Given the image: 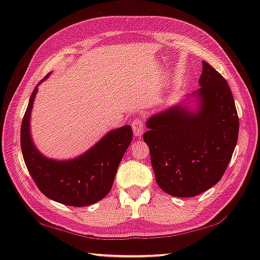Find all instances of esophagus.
I'll use <instances>...</instances> for the list:
<instances>
[{
	"mask_svg": "<svg viewBox=\"0 0 260 260\" xmlns=\"http://www.w3.org/2000/svg\"><path fill=\"white\" fill-rule=\"evenodd\" d=\"M132 128H133L135 136H141L144 131V122L140 118H135L132 121Z\"/></svg>",
	"mask_w": 260,
	"mask_h": 260,
	"instance_id": "34e87169",
	"label": "esophagus"
}]
</instances>
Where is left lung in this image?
I'll list each match as a JSON object with an SVG mask.
<instances>
[{"instance_id":"left-lung-1","label":"left lung","mask_w":260,"mask_h":260,"mask_svg":"<svg viewBox=\"0 0 260 260\" xmlns=\"http://www.w3.org/2000/svg\"><path fill=\"white\" fill-rule=\"evenodd\" d=\"M199 82V111L167 109L149 118L143 134L158 186L177 197L197 196L214 186L239 136V116L225 78L203 61Z\"/></svg>"}]
</instances>
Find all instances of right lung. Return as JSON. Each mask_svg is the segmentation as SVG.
<instances>
[{
    "label": "right lung",
    "instance_id": "obj_1",
    "mask_svg": "<svg viewBox=\"0 0 260 260\" xmlns=\"http://www.w3.org/2000/svg\"><path fill=\"white\" fill-rule=\"evenodd\" d=\"M37 90L38 86L30 95L20 129L21 152L33 181L48 199L65 205L81 208L103 200L111 190L118 166L133 139L132 127L111 131L76 159H48L37 150L29 135V116Z\"/></svg>",
    "mask_w": 260,
    "mask_h": 260
}]
</instances>
